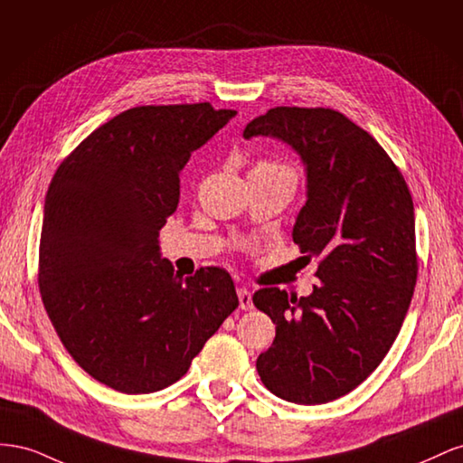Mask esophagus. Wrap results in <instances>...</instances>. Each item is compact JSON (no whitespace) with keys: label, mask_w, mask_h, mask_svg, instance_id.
I'll use <instances>...</instances> for the list:
<instances>
[{"label":"esophagus","mask_w":463,"mask_h":463,"mask_svg":"<svg viewBox=\"0 0 463 463\" xmlns=\"http://www.w3.org/2000/svg\"><path fill=\"white\" fill-rule=\"evenodd\" d=\"M236 293H239V302H241V308H242V310H252V308H254L252 293H250V290H248L246 287H241L239 290H236Z\"/></svg>","instance_id":"obj_1"}]
</instances>
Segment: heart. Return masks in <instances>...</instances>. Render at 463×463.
<instances>
[{"label":"heart","instance_id":"obj_1","mask_svg":"<svg viewBox=\"0 0 463 463\" xmlns=\"http://www.w3.org/2000/svg\"><path fill=\"white\" fill-rule=\"evenodd\" d=\"M261 165H268V166H277V165H273V163H261Z\"/></svg>","mask_w":463,"mask_h":463}]
</instances>
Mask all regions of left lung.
<instances>
[{
	"mask_svg": "<svg viewBox=\"0 0 463 463\" xmlns=\"http://www.w3.org/2000/svg\"><path fill=\"white\" fill-rule=\"evenodd\" d=\"M288 143L307 166L308 200L293 227L320 258L312 295L266 287L258 310L275 324L258 374L277 398L318 405L364 382L398 337L417 283L415 213L403 175L380 143L332 109L277 107L244 137Z\"/></svg>",
	"mask_w": 463,
	"mask_h": 463,
	"instance_id": "8db88e82",
	"label": "left lung"
}]
</instances>
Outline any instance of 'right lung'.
Segmentation results:
<instances>
[{"mask_svg": "<svg viewBox=\"0 0 463 463\" xmlns=\"http://www.w3.org/2000/svg\"><path fill=\"white\" fill-rule=\"evenodd\" d=\"M236 110L209 102L136 107L97 128L50 182L38 287L60 341L83 371L122 393L175 384L239 307L222 268L175 273L158 231L180 170Z\"/></svg>", "mask_w": 463, "mask_h": 463, "instance_id": "add662e5", "label": "right lung"}]
</instances>
